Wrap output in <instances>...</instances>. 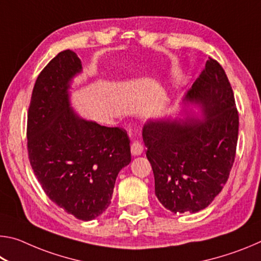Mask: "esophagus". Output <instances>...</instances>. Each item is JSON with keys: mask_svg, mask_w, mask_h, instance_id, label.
I'll return each mask as SVG.
<instances>
[{"mask_svg": "<svg viewBox=\"0 0 261 261\" xmlns=\"http://www.w3.org/2000/svg\"><path fill=\"white\" fill-rule=\"evenodd\" d=\"M143 145H141L140 141H134V143L131 144V153L134 154V155H140L141 153H143Z\"/></svg>", "mask_w": 261, "mask_h": 261, "instance_id": "34e87169", "label": "esophagus"}]
</instances>
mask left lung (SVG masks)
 Segmentation results:
<instances>
[{
  "label": "left lung",
  "instance_id": "8db88e82",
  "mask_svg": "<svg viewBox=\"0 0 261 261\" xmlns=\"http://www.w3.org/2000/svg\"><path fill=\"white\" fill-rule=\"evenodd\" d=\"M184 100L202 106L205 122L149 121L143 139L159 201L174 213H196L227 183L240 120L227 74L212 57Z\"/></svg>",
  "mask_w": 261,
  "mask_h": 261
}]
</instances>
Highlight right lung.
<instances>
[{"label":"right lung","instance_id":"1","mask_svg":"<svg viewBox=\"0 0 261 261\" xmlns=\"http://www.w3.org/2000/svg\"><path fill=\"white\" fill-rule=\"evenodd\" d=\"M79 72L82 62L70 49L43 68L31 96L26 135L30 163L48 198L90 221L108 208L131 152L124 129L83 120L70 107V82Z\"/></svg>","mask_w":261,"mask_h":261}]
</instances>
